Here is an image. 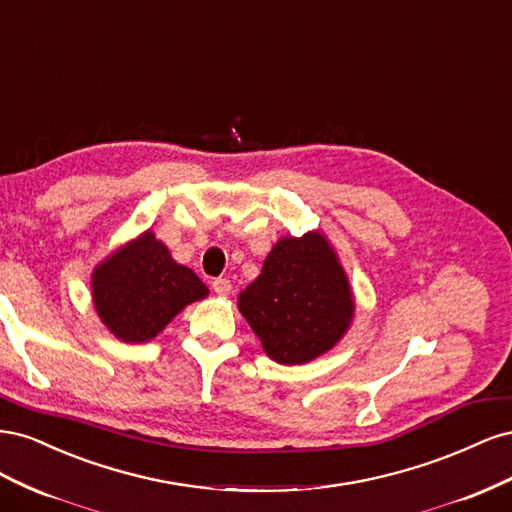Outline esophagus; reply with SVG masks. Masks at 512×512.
Segmentation results:
<instances>
[{
	"mask_svg": "<svg viewBox=\"0 0 512 512\" xmlns=\"http://www.w3.org/2000/svg\"><path fill=\"white\" fill-rule=\"evenodd\" d=\"M213 290L215 294H220V297H226V294L232 290V284L230 280H226V277H218V280H213Z\"/></svg>",
	"mask_w": 512,
	"mask_h": 512,
	"instance_id": "obj_1",
	"label": "esophagus"
}]
</instances>
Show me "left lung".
<instances>
[{
    "label": "left lung",
    "mask_w": 512,
    "mask_h": 512,
    "mask_svg": "<svg viewBox=\"0 0 512 512\" xmlns=\"http://www.w3.org/2000/svg\"><path fill=\"white\" fill-rule=\"evenodd\" d=\"M237 307L262 350L282 365L318 359L339 344L354 320L350 280L318 230L277 241Z\"/></svg>",
    "instance_id": "left-lung-1"
}]
</instances>
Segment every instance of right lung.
<instances>
[{"label": "right lung", "mask_w": 512, "mask_h": 512, "mask_svg": "<svg viewBox=\"0 0 512 512\" xmlns=\"http://www.w3.org/2000/svg\"><path fill=\"white\" fill-rule=\"evenodd\" d=\"M207 294L203 280L179 265L153 230L117 247L91 273L96 314L126 344L149 342L183 307Z\"/></svg>", "instance_id": "obj_1"}]
</instances>
